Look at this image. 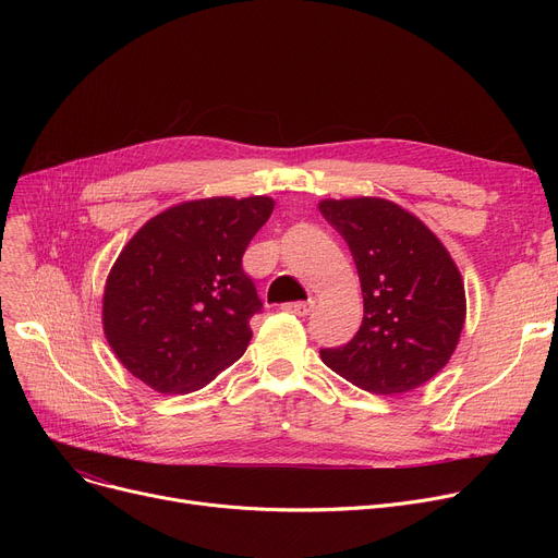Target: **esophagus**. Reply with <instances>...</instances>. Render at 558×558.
I'll use <instances>...</instances> for the list:
<instances>
[{"label":"esophagus","instance_id":"1","mask_svg":"<svg viewBox=\"0 0 558 558\" xmlns=\"http://www.w3.org/2000/svg\"><path fill=\"white\" fill-rule=\"evenodd\" d=\"M282 310L289 314H296V316H307L312 312V303H284Z\"/></svg>","mask_w":558,"mask_h":558}]
</instances>
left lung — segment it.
Listing matches in <instances>:
<instances>
[{
    "label": "left lung",
    "instance_id": "left-lung-1",
    "mask_svg": "<svg viewBox=\"0 0 558 558\" xmlns=\"http://www.w3.org/2000/svg\"><path fill=\"white\" fill-rule=\"evenodd\" d=\"M318 210L353 253L364 296L357 335L320 350V360L375 396L429 383L450 362L465 324V289L452 255L389 198H324Z\"/></svg>",
    "mask_w": 558,
    "mask_h": 558
}]
</instances>
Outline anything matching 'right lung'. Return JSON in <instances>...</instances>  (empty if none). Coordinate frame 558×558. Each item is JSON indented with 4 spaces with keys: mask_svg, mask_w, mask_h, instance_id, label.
Wrapping results in <instances>:
<instances>
[{
    "mask_svg": "<svg viewBox=\"0 0 558 558\" xmlns=\"http://www.w3.org/2000/svg\"><path fill=\"white\" fill-rule=\"evenodd\" d=\"M271 196L183 201L146 221L114 259L101 324L122 366L158 393H192L238 362L262 310L242 255Z\"/></svg>",
    "mask_w": 558,
    "mask_h": 558,
    "instance_id": "1",
    "label": "right lung"
}]
</instances>
